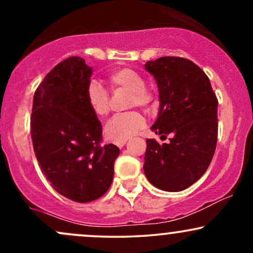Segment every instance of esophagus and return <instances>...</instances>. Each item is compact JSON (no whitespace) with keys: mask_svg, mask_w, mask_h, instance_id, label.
Returning <instances> with one entry per match:
<instances>
[{"mask_svg":"<svg viewBox=\"0 0 253 253\" xmlns=\"http://www.w3.org/2000/svg\"><path fill=\"white\" fill-rule=\"evenodd\" d=\"M125 144H126V140H123V141H118V143H115V145H117L118 147H120V149H123V147L125 146Z\"/></svg>","mask_w":253,"mask_h":253,"instance_id":"esophagus-1","label":"esophagus"}]
</instances>
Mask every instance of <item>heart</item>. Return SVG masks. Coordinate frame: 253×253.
I'll use <instances>...</instances> for the list:
<instances>
[{"instance_id":"heart-1","label":"heart","mask_w":253,"mask_h":253,"mask_svg":"<svg viewBox=\"0 0 253 253\" xmlns=\"http://www.w3.org/2000/svg\"><path fill=\"white\" fill-rule=\"evenodd\" d=\"M108 83L114 90L129 91L127 107H140L151 110L156 103V95L152 90L146 88V81L139 72L132 69L124 68L115 70L108 76ZM86 102L89 108L97 118H104L109 114L110 100L108 92L97 82H91L86 88ZM145 126V118L138 110H129L124 114L115 115L104 127L107 139L123 141L136 134Z\"/></svg>"}]
</instances>
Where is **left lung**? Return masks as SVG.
Instances as JSON below:
<instances>
[{"label": "left lung", "mask_w": 253, "mask_h": 253, "mask_svg": "<svg viewBox=\"0 0 253 253\" xmlns=\"http://www.w3.org/2000/svg\"><path fill=\"white\" fill-rule=\"evenodd\" d=\"M145 68L159 89V114L151 127L169 143L146 140L144 171L151 184L181 191L206 172L217 140V98L201 68L181 57H161Z\"/></svg>", "instance_id": "left-lung-1"}]
</instances>
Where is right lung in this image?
Segmentation results:
<instances>
[{
	"label": "right lung",
	"mask_w": 253,
	"mask_h": 253,
	"mask_svg": "<svg viewBox=\"0 0 253 253\" xmlns=\"http://www.w3.org/2000/svg\"><path fill=\"white\" fill-rule=\"evenodd\" d=\"M92 70L81 57L57 64L33 97L31 135L38 162L60 195L90 202L109 189L120 150L101 146L102 125L86 102Z\"/></svg>",
	"instance_id": "obj_1"
}]
</instances>
